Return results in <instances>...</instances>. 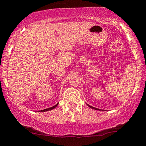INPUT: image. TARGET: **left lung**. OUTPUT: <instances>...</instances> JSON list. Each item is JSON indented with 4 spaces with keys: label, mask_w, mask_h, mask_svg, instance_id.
Listing matches in <instances>:
<instances>
[{
    "label": "left lung",
    "mask_w": 146,
    "mask_h": 146,
    "mask_svg": "<svg viewBox=\"0 0 146 146\" xmlns=\"http://www.w3.org/2000/svg\"><path fill=\"white\" fill-rule=\"evenodd\" d=\"M88 106H89V105H88ZM89 108H91L95 109V110H99V109H98V108H94V107H92V106H89Z\"/></svg>",
    "instance_id": "1"
}]
</instances>
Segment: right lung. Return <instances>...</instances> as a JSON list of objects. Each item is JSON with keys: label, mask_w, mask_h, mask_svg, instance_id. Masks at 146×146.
<instances>
[{"label": "right lung", "mask_w": 146, "mask_h": 146, "mask_svg": "<svg viewBox=\"0 0 146 146\" xmlns=\"http://www.w3.org/2000/svg\"><path fill=\"white\" fill-rule=\"evenodd\" d=\"M57 105H58V103H57V105H55L54 106H53V107H51V108H49L44 109V110H41V111H40V112H45V111H50V110H52V109H54V108L57 107Z\"/></svg>", "instance_id": "add662e5"}]
</instances>
